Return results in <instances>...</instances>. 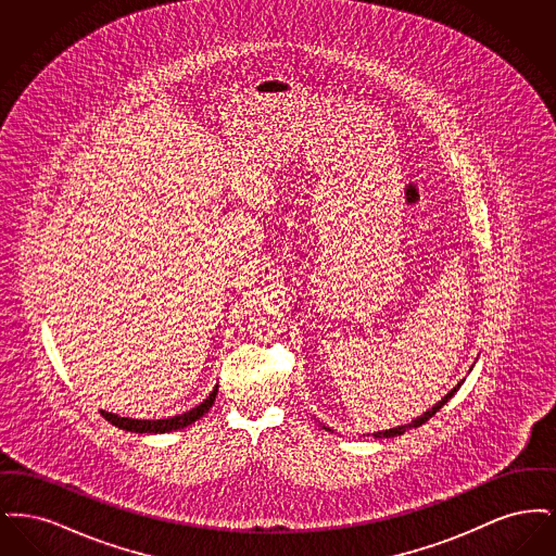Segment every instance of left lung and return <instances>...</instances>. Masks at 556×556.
Here are the masks:
<instances>
[{
    "instance_id": "left-lung-1",
    "label": "left lung",
    "mask_w": 556,
    "mask_h": 556,
    "mask_svg": "<svg viewBox=\"0 0 556 556\" xmlns=\"http://www.w3.org/2000/svg\"><path fill=\"white\" fill-rule=\"evenodd\" d=\"M463 381H465V379H463ZM463 381H460V383H456V386L450 390L446 396L442 397V400H440L435 406H431V408H429L427 413H424L421 417H417L415 421H410L408 425H397V427L386 429V431H377V433H372V435H375V438H396V435L406 433L408 429H415V427H421V425L427 424V421H429V419H431V417H433V415H435V413H438V410H440V408H442V406L448 402L450 397L454 396V394L458 392V388L463 386ZM323 427H325V425H323ZM325 429H329V427H325ZM329 431H331V429H329Z\"/></svg>"
}]
</instances>
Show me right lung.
<instances>
[{
	"label": "right lung",
	"mask_w": 556,
	"mask_h": 556,
	"mask_svg": "<svg viewBox=\"0 0 556 556\" xmlns=\"http://www.w3.org/2000/svg\"><path fill=\"white\" fill-rule=\"evenodd\" d=\"M218 392V386H214L208 397L204 402H200L195 408L187 410L184 415H175V417H168V419H129V417H121V415H114V413H108V410H100L102 417L118 427V429H125V431H135V433H166V431H175V429H184L187 425L195 424L200 417H204L214 404V397Z\"/></svg>",
	"instance_id": "1"
}]
</instances>
